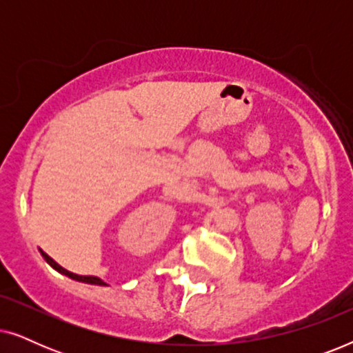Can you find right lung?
I'll return each instance as SVG.
<instances>
[{
  "label": "right lung",
  "mask_w": 353,
  "mask_h": 353,
  "mask_svg": "<svg viewBox=\"0 0 353 353\" xmlns=\"http://www.w3.org/2000/svg\"><path fill=\"white\" fill-rule=\"evenodd\" d=\"M40 254H41V257L46 260L48 263L51 265L52 268L56 270V272H59L61 274H65V276H69V278H72V279H75V281H80V283H86V284H94V286H108V283L105 281H103V279L101 278H98V276H81V274H75V273H72V272H69V270H65V268H62L59 263L57 262H54V260H52L50 255H48L46 252H43V250L40 249Z\"/></svg>",
  "instance_id": "right-lung-1"
}]
</instances>
